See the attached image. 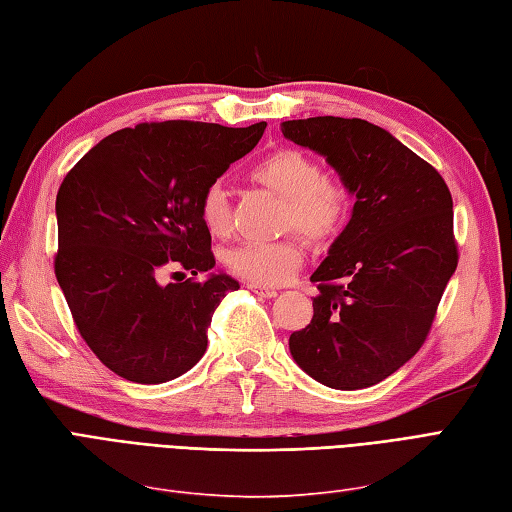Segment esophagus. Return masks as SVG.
Listing matches in <instances>:
<instances>
[{
	"mask_svg": "<svg viewBox=\"0 0 512 512\" xmlns=\"http://www.w3.org/2000/svg\"><path fill=\"white\" fill-rule=\"evenodd\" d=\"M249 289H252L256 295L260 297H276L278 289H273V286H263V284H249Z\"/></svg>",
	"mask_w": 512,
	"mask_h": 512,
	"instance_id": "34e87169",
	"label": "esophagus"
}]
</instances>
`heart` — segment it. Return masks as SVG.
Segmentation results:
<instances>
[{"label": "heart", "instance_id": "1", "mask_svg": "<svg viewBox=\"0 0 512 512\" xmlns=\"http://www.w3.org/2000/svg\"><path fill=\"white\" fill-rule=\"evenodd\" d=\"M267 189L284 199V226L302 230L308 239L326 243L334 239L350 215V191L339 180L323 176L315 158L293 147L267 154L252 171ZM204 226L210 234L230 232V202L219 182L210 184L199 204ZM304 243L297 234L276 241H245L226 254L228 267L252 284H280L302 265Z\"/></svg>", "mask_w": 512, "mask_h": 512}]
</instances>
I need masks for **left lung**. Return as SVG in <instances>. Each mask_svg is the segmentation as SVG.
<instances>
[{
    "label": "left lung",
    "mask_w": 512,
    "mask_h": 512,
    "mask_svg": "<svg viewBox=\"0 0 512 512\" xmlns=\"http://www.w3.org/2000/svg\"><path fill=\"white\" fill-rule=\"evenodd\" d=\"M354 197L352 217L310 280L313 319L289 339L295 363L330 389H367L417 354L454 276V204L443 178L365 119L282 123Z\"/></svg>",
    "instance_id": "obj_1"
}]
</instances>
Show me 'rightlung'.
<instances>
[{
  "label": "right lung",
  "mask_w": 512,
  "mask_h": 512,
  "mask_svg": "<svg viewBox=\"0 0 512 512\" xmlns=\"http://www.w3.org/2000/svg\"><path fill=\"white\" fill-rule=\"evenodd\" d=\"M265 128L141 123L99 141L62 180L56 278L82 339L117 376L169 382L204 356L215 308L239 282L213 271L199 204ZM171 268L205 278L165 283Z\"/></svg>",
  "instance_id": "right-lung-1"
}]
</instances>
